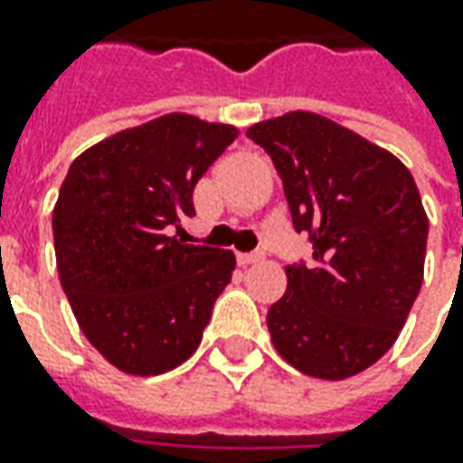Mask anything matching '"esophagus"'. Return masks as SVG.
Here are the masks:
<instances>
[{
    "label": "esophagus",
    "instance_id": "1",
    "mask_svg": "<svg viewBox=\"0 0 463 463\" xmlns=\"http://www.w3.org/2000/svg\"><path fill=\"white\" fill-rule=\"evenodd\" d=\"M262 258H265L262 252H240V255H237V262H240L241 268H247V265H255V262H260Z\"/></svg>",
    "mask_w": 463,
    "mask_h": 463
}]
</instances>
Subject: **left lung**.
<instances>
[{"mask_svg":"<svg viewBox=\"0 0 463 463\" xmlns=\"http://www.w3.org/2000/svg\"><path fill=\"white\" fill-rule=\"evenodd\" d=\"M296 232L314 262L286 265L288 288L268 309L283 361L317 379H347L394 345L422 286L428 216L394 154L317 113L255 123Z\"/></svg>","mask_w":463,"mask_h":463,"instance_id":"8db88e82","label":"left lung"}]
</instances>
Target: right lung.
<instances>
[{"label": "right lung", "mask_w": 463, "mask_h": 463, "mask_svg": "<svg viewBox=\"0 0 463 463\" xmlns=\"http://www.w3.org/2000/svg\"><path fill=\"white\" fill-rule=\"evenodd\" d=\"M240 136L185 113L95 144L66 172L53 208L61 288L84 337L131 376L195 353L234 252L172 237L195 216L193 187Z\"/></svg>", "instance_id": "add662e5"}]
</instances>
